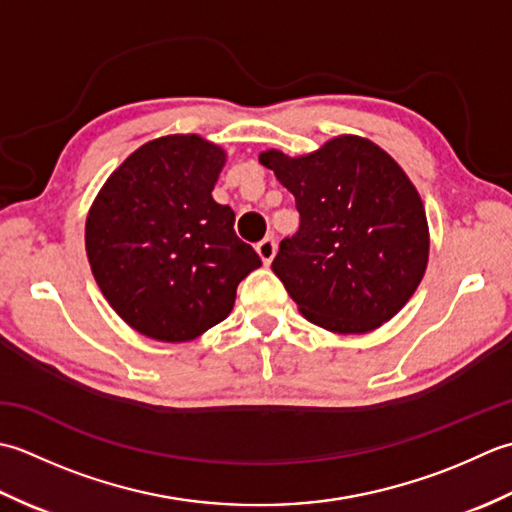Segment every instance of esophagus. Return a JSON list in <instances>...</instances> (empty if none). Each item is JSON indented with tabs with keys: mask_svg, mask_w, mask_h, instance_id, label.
Listing matches in <instances>:
<instances>
[{
	"mask_svg": "<svg viewBox=\"0 0 512 512\" xmlns=\"http://www.w3.org/2000/svg\"><path fill=\"white\" fill-rule=\"evenodd\" d=\"M256 252H258L260 258H263V263L269 265L271 260H274V256H276V241L271 236L263 238V241L256 245Z\"/></svg>",
	"mask_w": 512,
	"mask_h": 512,
	"instance_id": "esophagus-1",
	"label": "esophagus"
}]
</instances>
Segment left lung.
Instances as JSON below:
<instances>
[{
    "label": "left lung",
    "mask_w": 512,
    "mask_h": 512,
    "mask_svg": "<svg viewBox=\"0 0 512 512\" xmlns=\"http://www.w3.org/2000/svg\"><path fill=\"white\" fill-rule=\"evenodd\" d=\"M260 163L296 196L298 232L271 263L300 314L333 333H367L415 294L429 263V225L409 176L369 139L320 150H267Z\"/></svg>",
    "instance_id": "8db88e82"
}]
</instances>
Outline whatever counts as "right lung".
<instances>
[{
	"mask_svg": "<svg viewBox=\"0 0 512 512\" xmlns=\"http://www.w3.org/2000/svg\"><path fill=\"white\" fill-rule=\"evenodd\" d=\"M225 152L170 134L132 152L90 207L86 252L101 294L132 329L194 340L229 316L241 280L260 267L212 198Z\"/></svg>",
	"mask_w": 512,
	"mask_h": 512,
	"instance_id": "right-lung-1",
	"label": "right lung"
}]
</instances>
